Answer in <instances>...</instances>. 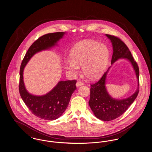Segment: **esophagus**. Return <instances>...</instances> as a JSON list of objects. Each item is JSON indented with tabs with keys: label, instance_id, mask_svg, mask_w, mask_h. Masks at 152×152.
Instances as JSON below:
<instances>
[{
	"label": "esophagus",
	"instance_id": "1",
	"mask_svg": "<svg viewBox=\"0 0 152 152\" xmlns=\"http://www.w3.org/2000/svg\"><path fill=\"white\" fill-rule=\"evenodd\" d=\"M83 84H84V83H83V82L78 81L76 83V87H80V86H82Z\"/></svg>",
	"mask_w": 152,
	"mask_h": 152
}]
</instances>
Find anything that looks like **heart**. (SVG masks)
Masks as SVG:
<instances>
[{
    "instance_id": "obj_1",
    "label": "heart",
    "mask_w": 152,
    "mask_h": 152,
    "mask_svg": "<svg viewBox=\"0 0 152 152\" xmlns=\"http://www.w3.org/2000/svg\"><path fill=\"white\" fill-rule=\"evenodd\" d=\"M109 52L104 44L86 40L76 44L70 52L71 60L66 63V68L73 73L82 71L88 79H96L103 72L108 60Z\"/></svg>"
}]
</instances>
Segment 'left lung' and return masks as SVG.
I'll return each instance as SVG.
<instances>
[{
    "label": "left lung",
    "mask_w": 152,
    "mask_h": 152,
    "mask_svg": "<svg viewBox=\"0 0 152 152\" xmlns=\"http://www.w3.org/2000/svg\"><path fill=\"white\" fill-rule=\"evenodd\" d=\"M105 35L112 44V65L104 73L101 79L91 85V96L88 103L94 116L97 118L102 121H109L121 116L136 99L139 92V68L128 47L121 39L116 36L107 34ZM121 58L126 59L132 65L138 79V88L135 92L129 97L118 99L112 98L108 94L106 87V80L111 66L117 60Z\"/></svg>",
    "instance_id": "1"
}]
</instances>
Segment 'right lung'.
<instances>
[{
	"instance_id": "1",
	"label": "right lung",
	"mask_w": 152,
	"mask_h": 152,
	"mask_svg": "<svg viewBox=\"0 0 152 152\" xmlns=\"http://www.w3.org/2000/svg\"><path fill=\"white\" fill-rule=\"evenodd\" d=\"M65 34L64 32L51 33L39 37L29 47L20 68L19 93L22 100L34 115L45 120H55L63 115L68 107L72 94L76 89V80L60 81L47 94L36 96L29 94L26 89L23 80V71L34 55L58 45V42Z\"/></svg>"
}]
</instances>
